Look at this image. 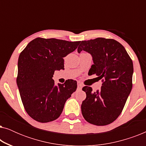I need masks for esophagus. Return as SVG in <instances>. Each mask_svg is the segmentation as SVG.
I'll use <instances>...</instances> for the list:
<instances>
[{"instance_id":"34e87169","label":"esophagus","mask_w":146,"mask_h":146,"mask_svg":"<svg viewBox=\"0 0 146 146\" xmlns=\"http://www.w3.org/2000/svg\"><path fill=\"white\" fill-rule=\"evenodd\" d=\"M83 87V85L81 83H78V90H80Z\"/></svg>"}]
</instances>
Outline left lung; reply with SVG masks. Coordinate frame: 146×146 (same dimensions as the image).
Instances as JSON below:
<instances>
[{"mask_svg": "<svg viewBox=\"0 0 146 146\" xmlns=\"http://www.w3.org/2000/svg\"><path fill=\"white\" fill-rule=\"evenodd\" d=\"M80 43L78 52L86 51L92 57L94 64L88 74H95L102 82L96 92L90 86L82 88L86 98L82 104V113L92 124H110L120 115L131 92L132 60L125 48L113 39L97 38Z\"/></svg>", "mask_w": 146, "mask_h": 146, "instance_id": "1", "label": "left lung"}]
</instances>
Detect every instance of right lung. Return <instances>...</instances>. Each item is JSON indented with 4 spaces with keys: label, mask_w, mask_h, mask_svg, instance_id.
Returning <instances> with one entry per match:
<instances>
[{
    "label": "right lung",
    "mask_w": 146,
    "mask_h": 146,
    "mask_svg": "<svg viewBox=\"0 0 146 146\" xmlns=\"http://www.w3.org/2000/svg\"><path fill=\"white\" fill-rule=\"evenodd\" d=\"M80 41L36 38L20 54L17 84L28 114L42 123L56 119L66 102L77 88V82L68 80L55 85L56 70L64 69V59Z\"/></svg>",
    "instance_id": "right-lung-1"
}]
</instances>
